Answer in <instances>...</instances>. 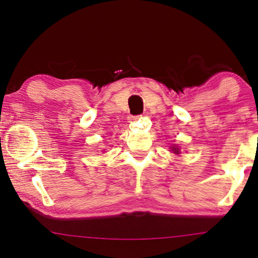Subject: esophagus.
Listing matches in <instances>:
<instances>
[{
    "label": "esophagus",
    "instance_id": "esophagus-1",
    "mask_svg": "<svg viewBox=\"0 0 258 258\" xmlns=\"http://www.w3.org/2000/svg\"><path fill=\"white\" fill-rule=\"evenodd\" d=\"M140 118H141V116H130L129 121L130 122H135V121H137V119H140Z\"/></svg>",
    "mask_w": 258,
    "mask_h": 258
}]
</instances>
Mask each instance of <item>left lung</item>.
I'll use <instances>...</instances> for the list:
<instances>
[{
	"label": "left lung",
	"instance_id": "left-lung-1",
	"mask_svg": "<svg viewBox=\"0 0 258 258\" xmlns=\"http://www.w3.org/2000/svg\"><path fill=\"white\" fill-rule=\"evenodd\" d=\"M171 150L174 151L175 154H178V153H179V149H178V148H176V147H172V148H171Z\"/></svg>",
	"mask_w": 258,
	"mask_h": 258
}]
</instances>
